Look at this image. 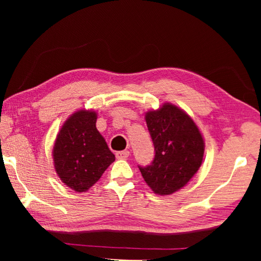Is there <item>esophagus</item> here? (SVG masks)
Masks as SVG:
<instances>
[{
  "label": "esophagus",
  "instance_id": "obj_1",
  "mask_svg": "<svg viewBox=\"0 0 261 261\" xmlns=\"http://www.w3.org/2000/svg\"><path fill=\"white\" fill-rule=\"evenodd\" d=\"M130 152L129 151H120L116 152V158L120 159V160H125V159L129 158Z\"/></svg>",
  "mask_w": 261,
  "mask_h": 261
}]
</instances>
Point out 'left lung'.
Returning <instances> with one entry per match:
<instances>
[{"label":"left lung","instance_id":"left-lung-1","mask_svg":"<svg viewBox=\"0 0 261 261\" xmlns=\"http://www.w3.org/2000/svg\"><path fill=\"white\" fill-rule=\"evenodd\" d=\"M154 145L151 165L139 170L154 192L167 196L187 185L201 166L205 144L192 118L174 105L146 114Z\"/></svg>","mask_w":261,"mask_h":261}]
</instances>
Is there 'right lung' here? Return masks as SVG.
I'll list each match as a JSON object with an SVG mask.
<instances>
[{
    "label": "right lung",
    "mask_w": 261,
    "mask_h": 261,
    "mask_svg": "<svg viewBox=\"0 0 261 261\" xmlns=\"http://www.w3.org/2000/svg\"><path fill=\"white\" fill-rule=\"evenodd\" d=\"M95 123L94 112L79 110L65 121L54 145L56 173L77 192L87 191L115 161Z\"/></svg>",
    "instance_id": "add662e5"
}]
</instances>
